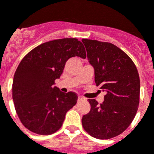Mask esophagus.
<instances>
[{"label": "esophagus", "instance_id": "34e87169", "mask_svg": "<svg viewBox=\"0 0 154 154\" xmlns=\"http://www.w3.org/2000/svg\"><path fill=\"white\" fill-rule=\"evenodd\" d=\"M78 100H79V101H82V100H85V98L83 97H82V96H79L78 98Z\"/></svg>", "mask_w": 154, "mask_h": 154}]
</instances>
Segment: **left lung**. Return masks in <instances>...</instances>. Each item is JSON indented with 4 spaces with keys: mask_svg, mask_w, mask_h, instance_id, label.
Returning a JSON list of instances; mask_svg holds the SVG:
<instances>
[{
    "mask_svg": "<svg viewBox=\"0 0 154 154\" xmlns=\"http://www.w3.org/2000/svg\"><path fill=\"white\" fill-rule=\"evenodd\" d=\"M82 42L94 69L95 83L106 92L101 104L88 99L91 109L82 116V127L94 138L109 139L123 133L136 115L140 94L138 70L113 44L85 38Z\"/></svg>",
    "mask_w": 154,
    "mask_h": 154,
    "instance_id": "1",
    "label": "left lung"
}]
</instances>
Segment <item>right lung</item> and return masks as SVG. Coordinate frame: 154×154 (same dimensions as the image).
<instances>
[{"label":"right lung","instance_id":"obj_1","mask_svg":"<svg viewBox=\"0 0 154 154\" xmlns=\"http://www.w3.org/2000/svg\"><path fill=\"white\" fill-rule=\"evenodd\" d=\"M86 58L77 38H62L41 44L21 60L12 82V99L20 121L30 131L51 134L61 128L65 115L76 104L75 93L54 86L69 58Z\"/></svg>","mask_w":154,"mask_h":154}]
</instances>
